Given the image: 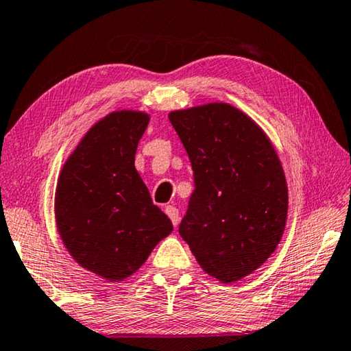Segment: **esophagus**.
<instances>
[{"label":"esophagus","mask_w":351,"mask_h":351,"mask_svg":"<svg viewBox=\"0 0 351 351\" xmlns=\"http://www.w3.org/2000/svg\"><path fill=\"white\" fill-rule=\"evenodd\" d=\"M165 214L169 215V219L171 220L173 226H178V223H180V210H178L175 206H165Z\"/></svg>","instance_id":"1"}]
</instances>
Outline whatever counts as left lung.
I'll return each mask as SVG.
<instances>
[{
	"label": "left lung",
	"instance_id": "obj_1",
	"mask_svg": "<svg viewBox=\"0 0 351 351\" xmlns=\"http://www.w3.org/2000/svg\"><path fill=\"white\" fill-rule=\"evenodd\" d=\"M193 170L180 234L206 274L236 282L259 269L280 243L287 182L270 138L228 103L171 110Z\"/></svg>",
	"mask_w": 351,
	"mask_h": 351
}]
</instances>
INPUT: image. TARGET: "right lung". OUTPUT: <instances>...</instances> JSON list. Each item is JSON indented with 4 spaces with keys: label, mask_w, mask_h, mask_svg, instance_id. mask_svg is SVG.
<instances>
[{
    "label": "right lung",
    "mask_w": 351,
    "mask_h": 351,
    "mask_svg": "<svg viewBox=\"0 0 351 351\" xmlns=\"http://www.w3.org/2000/svg\"><path fill=\"white\" fill-rule=\"evenodd\" d=\"M149 115L114 110L88 130L60 170L54 217L66 252L110 282L141 269L173 225L134 167Z\"/></svg>",
    "instance_id": "add662e5"
}]
</instances>
